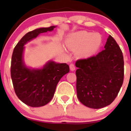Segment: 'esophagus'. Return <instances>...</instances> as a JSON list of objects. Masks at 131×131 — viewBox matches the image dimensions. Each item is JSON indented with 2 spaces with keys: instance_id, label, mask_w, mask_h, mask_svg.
<instances>
[{
  "instance_id": "obj_1",
  "label": "esophagus",
  "mask_w": 131,
  "mask_h": 131,
  "mask_svg": "<svg viewBox=\"0 0 131 131\" xmlns=\"http://www.w3.org/2000/svg\"><path fill=\"white\" fill-rule=\"evenodd\" d=\"M70 68L71 71H74L75 70V68H75V66L73 64H70Z\"/></svg>"
}]
</instances>
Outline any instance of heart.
Instances as JSON below:
<instances>
[{
    "label": "heart",
    "mask_w": 131,
    "mask_h": 131,
    "mask_svg": "<svg viewBox=\"0 0 131 131\" xmlns=\"http://www.w3.org/2000/svg\"><path fill=\"white\" fill-rule=\"evenodd\" d=\"M102 37L99 33L81 31L73 33L68 37L67 43L71 49L77 51L79 58H89L100 50Z\"/></svg>",
    "instance_id": "1"
}]
</instances>
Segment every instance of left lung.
Masks as SVG:
<instances>
[{
	"instance_id": "8db88e82",
	"label": "left lung",
	"mask_w": 131,
	"mask_h": 131,
	"mask_svg": "<svg viewBox=\"0 0 131 131\" xmlns=\"http://www.w3.org/2000/svg\"><path fill=\"white\" fill-rule=\"evenodd\" d=\"M104 50L76 62V91L79 100L89 108L110 105L118 95L124 79L122 51L110 35Z\"/></svg>"
}]
</instances>
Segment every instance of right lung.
Masks as SVG:
<instances>
[{"instance_id": "right-lung-1", "label": "right lung", "mask_w": 131, "mask_h": 131, "mask_svg": "<svg viewBox=\"0 0 131 131\" xmlns=\"http://www.w3.org/2000/svg\"><path fill=\"white\" fill-rule=\"evenodd\" d=\"M56 27L40 28L26 33L13 50L10 70L13 88L19 100L31 107L47 104L53 98L58 82L70 71L68 64L52 60L42 68H28L24 62L25 45L41 33L53 31Z\"/></svg>"}]
</instances>
